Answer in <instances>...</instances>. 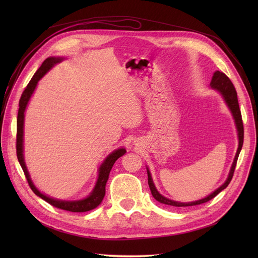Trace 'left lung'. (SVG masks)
<instances>
[{
    "label": "left lung",
    "mask_w": 258,
    "mask_h": 258,
    "mask_svg": "<svg viewBox=\"0 0 258 258\" xmlns=\"http://www.w3.org/2000/svg\"><path fill=\"white\" fill-rule=\"evenodd\" d=\"M210 87L212 88L213 90H216L222 96V98L224 99L226 105L228 106L229 111H230V113L233 117V120H235L237 134H238V150H237V153H236V156H235V159H233V162L231 165V168L229 170L228 176H227V178H226V181L224 182V184H222L213 192H211L210 195H208L207 197L199 199V200H196V201H191V202H178V201L171 200V199H169L165 196H162V195L157 190V188H156V186L153 182L152 174L150 172V170H148V168L146 167L147 176H148V185H150L151 192L153 195V197L158 202H160V204L172 206V207H191V206H197V205L205 204V202H208L209 200L214 198L216 195H218L223 189H225L231 181L233 172H235V168H236V163H237V160H238V157H239V154L241 152L242 145H243V135H244L243 122H242L241 112H240L238 98H237V91H236L235 87H233L231 81L223 72H220V71L214 72V74L212 76V80H211V83H210Z\"/></svg>",
    "instance_id": "1"
}]
</instances>
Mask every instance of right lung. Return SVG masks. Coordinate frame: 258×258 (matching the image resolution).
<instances>
[{
  "instance_id": "add662e5",
  "label": "right lung",
  "mask_w": 258,
  "mask_h": 258,
  "mask_svg": "<svg viewBox=\"0 0 258 258\" xmlns=\"http://www.w3.org/2000/svg\"><path fill=\"white\" fill-rule=\"evenodd\" d=\"M63 60H64L63 57H49L46 59L40 67V69L35 72L32 79H31L25 91L22 92L20 101H19V110H18V116H17V144H16L17 158L23 170V172H25V175L27 177V181L31 187V189L33 190V192L36 195V196L41 197L43 200L47 201L48 204L58 209L70 211V212H87V211L97 208L101 202H102L105 196V185L108 179V175H110V172L112 170V167L117 159L121 157L122 155L126 154L127 152L126 148L124 147L117 148V150L113 151L111 154H108L107 157L103 160V162L101 163V166L99 167L98 178H97L95 187H93V189L87 197L80 200H61V199L49 197L47 195L41 192L36 188V186L32 182V179H31L28 168L26 166L25 156H23V128H25V113L27 110V106L29 104V101L31 97H32L36 86L42 77L54 66L60 63V62Z\"/></svg>"
}]
</instances>
